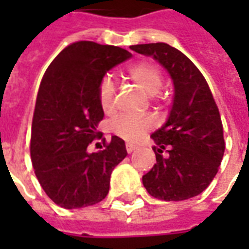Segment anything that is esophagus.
<instances>
[{"instance_id":"1","label":"esophagus","mask_w":249,"mask_h":249,"mask_svg":"<svg viewBox=\"0 0 249 249\" xmlns=\"http://www.w3.org/2000/svg\"><path fill=\"white\" fill-rule=\"evenodd\" d=\"M125 148H126V152H128V153H130V152L135 151L137 146L133 145V144H126V145H125Z\"/></svg>"}]
</instances>
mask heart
<instances>
[{
	"instance_id": "1",
	"label": "heart",
	"mask_w": 249,
	"mask_h": 249,
	"mask_svg": "<svg viewBox=\"0 0 249 249\" xmlns=\"http://www.w3.org/2000/svg\"><path fill=\"white\" fill-rule=\"evenodd\" d=\"M128 74L132 81L148 96H153L161 90L162 76L155 64L148 61L136 62L129 66ZM98 104L104 113H112L116 108V89L110 76H105L98 85ZM152 117H119L110 124L114 135L126 141H139L146 132L153 128Z\"/></svg>"
}]
</instances>
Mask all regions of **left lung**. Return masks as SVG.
<instances>
[{
  "label": "left lung",
  "mask_w": 249,
  "mask_h": 249,
  "mask_svg": "<svg viewBox=\"0 0 249 249\" xmlns=\"http://www.w3.org/2000/svg\"><path fill=\"white\" fill-rule=\"evenodd\" d=\"M130 49L157 60L175 85L169 119L151 136L156 164L142 184L151 196L165 201L195 197L213 180L224 156L223 124L212 92L201 71L176 48L156 42Z\"/></svg>",
  "instance_id": "obj_1"
}]
</instances>
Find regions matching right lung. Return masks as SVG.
<instances>
[{"label": "right lung", "instance_id": "obj_1", "mask_svg": "<svg viewBox=\"0 0 249 249\" xmlns=\"http://www.w3.org/2000/svg\"><path fill=\"white\" fill-rule=\"evenodd\" d=\"M132 56L119 46L77 41L52 61L40 84L30 136V157L41 187L62 208H82L107 197L110 175L126 156L123 139H103L88 153L104 119L98 85L105 73Z\"/></svg>", "mask_w": 249, "mask_h": 249}]
</instances>
